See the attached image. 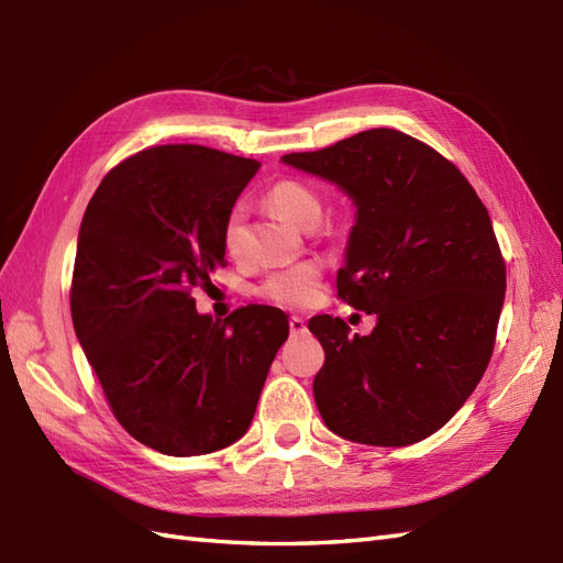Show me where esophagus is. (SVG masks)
Listing matches in <instances>:
<instances>
[{
	"label": "esophagus",
	"mask_w": 563,
	"mask_h": 563,
	"mask_svg": "<svg viewBox=\"0 0 563 563\" xmlns=\"http://www.w3.org/2000/svg\"><path fill=\"white\" fill-rule=\"evenodd\" d=\"M288 329H291V333H294V336H298V333H306V319H302V317H298V314H291V317H288Z\"/></svg>",
	"instance_id": "1"
}]
</instances>
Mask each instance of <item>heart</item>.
Listing matches in <instances>:
<instances>
[{
	"mask_svg": "<svg viewBox=\"0 0 563 563\" xmlns=\"http://www.w3.org/2000/svg\"><path fill=\"white\" fill-rule=\"evenodd\" d=\"M267 201L284 220L296 227H306L322 218V201L317 199V194L308 185H302L298 179L277 181V185L267 191ZM241 222H244V206L236 203L227 212L222 227V244L227 253H236ZM319 288H322V275H319V269L310 263H302L272 272V275L261 284V288H257V294L284 308H306L317 300Z\"/></svg>",
	"mask_w": 563,
	"mask_h": 563,
	"instance_id": "obj_1",
	"label": "heart"
}]
</instances>
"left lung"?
I'll use <instances>...</instances> for the list:
<instances>
[{
  "instance_id": "obj_1",
  "label": "left lung",
  "mask_w": 563,
  "mask_h": 563,
  "mask_svg": "<svg viewBox=\"0 0 563 563\" xmlns=\"http://www.w3.org/2000/svg\"><path fill=\"white\" fill-rule=\"evenodd\" d=\"M282 161L351 196L336 286L376 314L369 336H347L341 317L308 322L324 347L319 415L353 443H419L466 402L493 355L507 269L488 208L454 163L390 128Z\"/></svg>"
}]
</instances>
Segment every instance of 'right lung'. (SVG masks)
Wrapping results in <instances>:
<instances>
[{
  "instance_id": "right-lung-1",
  "label": "right lung",
  "mask_w": 563,
  "mask_h": 563,
  "mask_svg": "<svg viewBox=\"0 0 563 563\" xmlns=\"http://www.w3.org/2000/svg\"><path fill=\"white\" fill-rule=\"evenodd\" d=\"M261 168L199 144L140 151L101 179L75 253L70 314L115 419L173 457L236 443L288 339L279 308L227 319L191 291L224 267L222 227Z\"/></svg>"
}]
</instances>
